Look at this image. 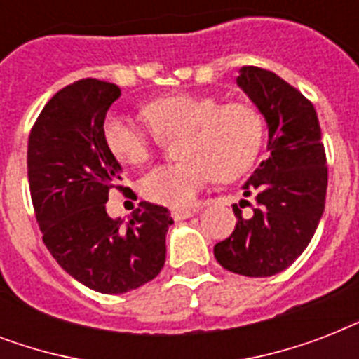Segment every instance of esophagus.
<instances>
[{
    "mask_svg": "<svg viewBox=\"0 0 359 359\" xmlns=\"http://www.w3.org/2000/svg\"><path fill=\"white\" fill-rule=\"evenodd\" d=\"M171 216H173L175 222H180V219H188L194 216V210H184V208H173L171 210Z\"/></svg>",
    "mask_w": 359,
    "mask_h": 359,
    "instance_id": "1",
    "label": "esophagus"
}]
</instances>
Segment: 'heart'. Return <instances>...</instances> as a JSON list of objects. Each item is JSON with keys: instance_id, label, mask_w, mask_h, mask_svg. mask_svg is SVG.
<instances>
[{"instance_id": "1", "label": "heart", "mask_w": 359, "mask_h": 359, "mask_svg": "<svg viewBox=\"0 0 359 359\" xmlns=\"http://www.w3.org/2000/svg\"><path fill=\"white\" fill-rule=\"evenodd\" d=\"M143 117L151 132L126 117L104 121V143L119 162L141 165L162 140L179 141L182 162L163 163L141 179V194L173 208L191 207L197 194L216 177L240 179L261 154L266 123L253 104H219L216 97L177 93L147 104Z\"/></svg>"}]
</instances>
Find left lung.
<instances>
[{
    "mask_svg": "<svg viewBox=\"0 0 359 359\" xmlns=\"http://www.w3.org/2000/svg\"><path fill=\"white\" fill-rule=\"evenodd\" d=\"M236 83L266 119L270 154L244 184V196H255L253 216L233 207L236 227L214 245V257L229 272L268 278L289 268L317 231L328 188L326 152L317 111L296 87L259 67H242Z\"/></svg>",
    "mask_w": 359,
    "mask_h": 359,
    "instance_id": "1",
    "label": "left lung"
}]
</instances>
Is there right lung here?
I'll return each instance as SVG.
<instances>
[{"label": "right lung", "mask_w": 359, "mask_h": 359, "mask_svg": "<svg viewBox=\"0 0 359 359\" xmlns=\"http://www.w3.org/2000/svg\"><path fill=\"white\" fill-rule=\"evenodd\" d=\"M119 97L115 83L95 78L63 87L42 108L27 143L31 201L48 251L76 281L104 294L156 278L173 224L168 208L147 201L126 225L106 212L109 190H126L102 135Z\"/></svg>", "instance_id": "add662e5"}]
</instances>
